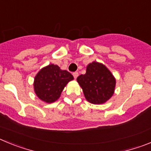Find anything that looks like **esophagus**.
I'll use <instances>...</instances> for the list:
<instances>
[{
  "label": "esophagus",
  "mask_w": 151,
  "mask_h": 151,
  "mask_svg": "<svg viewBox=\"0 0 151 151\" xmlns=\"http://www.w3.org/2000/svg\"><path fill=\"white\" fill-rule=\"evenodd\" d=\"M73 76H74V78H76L78 76V72H75V73H73Z\"/></svg>",
  "instance_id": "obj_1"
}]
</instances>
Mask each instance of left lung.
Listing matches in <instances>:
<instances>
[{
  "label": "left lung",
  "mask_w": 151,
  "mask_h": 151,
  "mask_svg": "<svg viewBox=\"0 0 151 151\" xmlns=\"http://www.w3.org/2000/svg\"><path fill=\"white\" fill-rule=\"evenodd\" d=\"M77 82L86 100L93 104H102L114 94L116 78L104 64L95 61L88 65L86 73L80 75Z\"/></svg>",
  "instance_id": "left-lung-1"
}]
</instances>
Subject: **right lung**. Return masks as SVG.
I'll return each instance as SVG.
<instances>
[{"label":"right lung","mask_w":151,"mask_h":151,"mask_svg":"<svg viewBox=\"0 0 151 151\" xmlns=\"http://www.w3.org/2000/svg\"><path fill=\"white\" fill-rule=\"evenodd\" d=\"M73 78L68 71L50 64L42 68L35 77V92L39 99L50 104L59 99L65 86Z\"/></svg>","instance_id":"add662e5"}]
</instances>
